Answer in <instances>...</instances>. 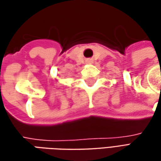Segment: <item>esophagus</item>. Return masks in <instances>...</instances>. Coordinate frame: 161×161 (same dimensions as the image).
<instances>
[{"label":"esophagus","mask_w":161,"mask_h":161,"mask_svg":"<svg viewBox=\"0 0 161 161\" xmlns=\"http://www.w3.org/2000/svg\"><path fill=\"white\" fill-rule=\"evenodd\" d=\"M87 62H88V63H91V59H88V60H87Z\"/></svg>","instance_id":"1"}]
</instances>
